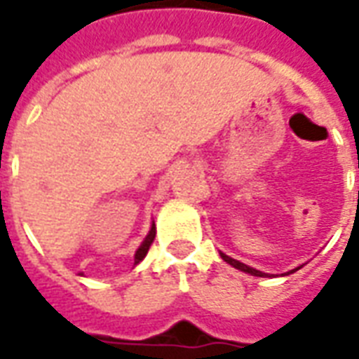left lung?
<instances>
[{"instance_id":"left-lung-1","label":"left lung","mask_w":359,"mask_h":359,"mask_svg":"<svg viewBox=\"0 0 359 359\" xmlns=\"http://www.w3.org/2000/svg\"><path fill=\"white\" fill-rule=\"evenodd\" d=\"M221 257H223V259H225L229 265H233L234 269H241V271H244V273H250V275H254V277H267V273H264V271H257V269H254V267H250V265L242 264V262H238V259H233V257L225 256L223 252H221ZM298 269H300V267H296V269L288 271L286 275H290V273H294V271H298Z\"/></svg>"}]
</instances>
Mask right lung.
<instances>
[{
	"label": "right lung",
	"mask_w": 359,
	"mask_h": 359,
	"mask_svg": "<svg viewBox=\"0 0 359 359\" xmlns=\"http://www.w3.org/2000/svg\"><path fill=\"white\" fill-rule=\"evenodd\" d=\"M154 238H156V225H151L148 236L144 238V242L140 244V248L136 250V254H134V265H138L142 259L146 257V254H148V250H149V246H151Z\"/></svg>",
	"instance_id": "right-lung-1"
}]
</instances>
